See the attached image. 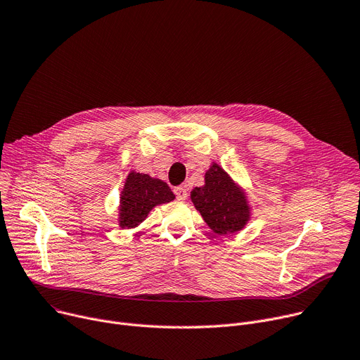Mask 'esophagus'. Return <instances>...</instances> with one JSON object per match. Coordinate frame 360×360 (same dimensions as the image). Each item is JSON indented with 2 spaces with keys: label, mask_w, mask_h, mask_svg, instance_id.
<instances>
[{
  "label": "esophagus",
  "mask_w": 360,
  "mask_h": 360,
  "mask_svg": "<svg viewBox=\"0 0 360 360\" xmlns=\"http://www.w3.org/2000/svg\"><path fill=\"white\" fill-rule=\"evenodd\" d=\"M174 195H176L177 200H186V198H187V188L184 186L174 187Z\"/></svg>",
  "instance_id": "esophagus-1"
}]
</instances>
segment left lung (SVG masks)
<instances>
[{"label": "left lung", "mask_w": 360, "mask_h": 360, "mask_svg": "<svg viewBox=\"0 0 360 360\" xmlns=\"http://www.w3.org/2000/svg\"><path fill=\"white\" fill-rule=\"evenodd\" d=\"M190 199L206 225L217 235L236 233L251 220L245 190L216 162L205 173V184L191 190Z\"/></svg>", "instance_id": "obj_1"}]
</instances>
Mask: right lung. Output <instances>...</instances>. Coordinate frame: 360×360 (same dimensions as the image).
<instances>
[{
  "mask_svg": "<svg viewBox=\"0 0 360 360\" xmlns=\"http://www.w3.org/2000/svg\"><path fill=\"white\" fill-rule=\"evenodd\" d=\"M174 199V193L165 181L144 173L131 172L121 191L118 224L122 229L136 228L155 206L170 203Z\"/></svg>",
  "mask_w": 360,
  "mask_h": 360,
  "instance_id": "1",
  "label": "right lung"
}]
</instances>
